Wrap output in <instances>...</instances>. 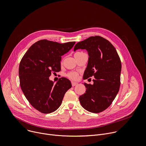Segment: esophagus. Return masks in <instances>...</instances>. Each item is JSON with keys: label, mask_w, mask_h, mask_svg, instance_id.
Returning <instances> with one entry per match:
<instances>
[{"label": "esophagus", "mask_w": 146, "mask_h": 146, "mask_svg": "<svg viewBox=\"0 0 146 146\" xmlns=\"http://www.w3.org/2000/svg\"><path fill=\"white\" fill-rule=\"evenodd\" d=\"M77 84V82H75L72 81V87H74V86H76Z\"/></svg>", "instance_id": "obj_1"}]
</instances>
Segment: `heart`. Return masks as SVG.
Returning a JSON list of instances; mask_svg holds the SVG:
<instances>
[{
    "label": "heart",
    "mask_w": 146,
    "mask_h": 146,
    "mask_svg": "<svg viewBox=\"0 0 146 146\" xmlns=\"http://www.w3.org/2000/svg\"><path fill=\"white\" fill-rule=\"evenodd\" d=\"M77 53H80V52H77L76 54H77ZM66 76L70 80H77L78 78L79 74L76 72H69L67 73Z\"/></svg>",
    "instance_id": "1"
}]
</instances>
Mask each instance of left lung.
Returning <instances> with one entry per match:
<instances>
[{
	"label": "left lung",
	"instance_id": "left-lung-1",
	"mask_svg": "<svg viewBox=\"0 0 146 146\" xmlns=\"http://www.w3.org/2000/svg\"><path fill=\"white\" fill-rule=\"evenodd\" d=\"M86 49L89 58L83 79L94 77V84L84 83L86 92L79 97L81 105L87 111L100 113L108 109L120 87L121 62L112 44L99 36H91L77 43L74 51Z\"/></svg>",
	"mask_w": 146,
	"mask_h": 146
}]
</instances>
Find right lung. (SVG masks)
I'll list each match as a JSON object with an SVG mask.
<instances>
[{
    "label": "right lung",
    "mask_w": 146,
    "mask_h": 146,
    "mask_svg": "<svg viewBox=\"0 0 146 146\" xmlns=\"http://www.w3.org/2000/svg\"><path fill=\"white\" fill-rule=\"evenodd\" d=\"M75 43L71 41L60 44L40 40L31 46L21 60V88L31 105L38 111L48 114L55 111L60 106L66 91L72 87L66 78L61 77L54 84L49 77L60 71L61 56Z\"/></svg>",
    "instance_id": "obj_1"
}]
</instances>
